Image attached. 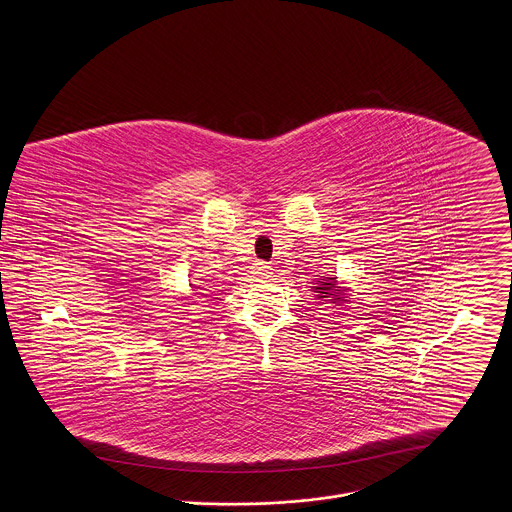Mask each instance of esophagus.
<instances>
[{
	"label": "esophagus",
	"mask_w": 512,
	"mask_h": 512,
	"mask_svg": "<svg viewBox=\"0 0 512 512\" xmlns=\"http://www.w3.org/2000/svg\"><path fill=\"white\" fill-rule=\"evenodd\" d=\"M253 274H255V276H259V278H267V276H271L272 274V267L269 263L257 261V263H255V267H253Z\"/></svg>",
	"instance_id": "1"
}]
</instances>
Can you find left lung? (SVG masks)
Returning <instances> with one entry per match:
<instances>
[{
	"mask_svg": "<svg viewBox=\"0 0 512 512\" xmlns=\"http://www.w3.org/2000/svg\"><path fill=\"white\" fill-rule=\"evenodd\" d=\"M315 290H317L319 298H334L336 294H340V292H336V286H334V282H323V284H321V286H317ZM338 300H340V298H334L332 301Z\"/></svg>",
	"mask_w": 512,
	"mask_h": 512,
	"instance_id": "8db88e82",
	"label": "left lung"
}]
</instances>
